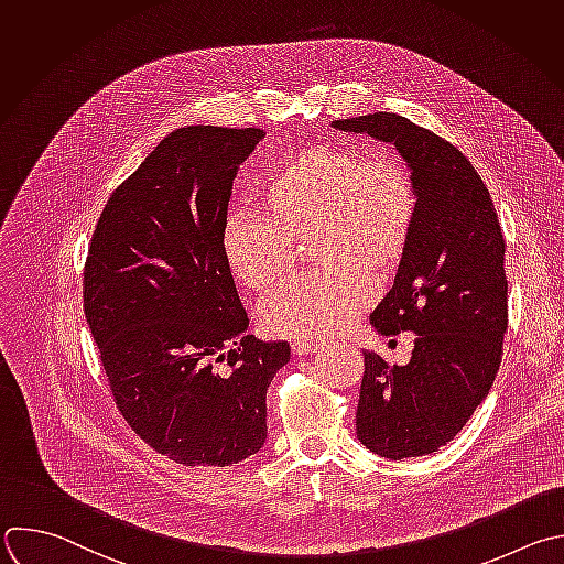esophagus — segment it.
<instances>
[{"label":"esophagus","mask_w":564,"mask_h":564,"mask_svg":"<svg viewBox=\"0 0 564 564\" xmlns=\"http://www.w3.org/2000/svg\"><path fill=\"white\" fill-rule=\"evenodd\" d=\"M316 347H318V343H314V340H294L292 343V351L296 354V356H305V354H312V351H316Z\"/></svg>","instance_id":"obj_1"}]
</instances>
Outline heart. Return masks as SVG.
<instances>
[{
    "mask_svg": "<svg viewBox=\"0 0 564 564\" xmlns=\"http://www.w3.org/2000/svg\"><path fill=\"white\" fill-rule=\"evenodd\" d=\"M261 215L232 213L221 232L228 270L252 292H270L307 243L321 270L292 281L259 310L270 336L312 338L340 332L371 296L373 276L403 261L419 197L408 167L388 152L321 143L281 159L259 183Z\"/></svg>",
    "mask_w": 564,
    "mask_h": 564,
    "instance_id": "heart-1",
    "label": "heart"
}]
</instances>
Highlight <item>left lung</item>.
<instances>
[{"instance_id": "1", "label": "left lung", "mask_w": 564, "mask_h": 564, "mask_svg": "<svg viewBox=\"0 0 564 564\" xmlns=\"http://www.w3.org/2000/svg\"><path fill=\"white\" fill-rule=\"evenodd\" d=\"M332 126L394 143L412 172V241L369 321L381 336L414 332V349L408 365L362 351L356 436L390 460L427 456L465 427L498 373L507 329L505 239L480 174L443 137L394 112Z\"/></svg>"}]
</instances>
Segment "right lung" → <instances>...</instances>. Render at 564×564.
Listing matches in <instances>:
<instances>
[{"label":"right lung","mask_w":564,"mask_h":564,"mask_svg":"<svg viewBox=\"0 0 564 564\" xmlns=\"http://www.w3.org/2000/svg\"><path fill=\"white\" fill-rule=\"evenodd\" d=\"M259 139L261 128L170 132L108 199L84 270V312L119 412L187 467H228L263 447L265 394L290 360L285 340L246 334L221 252L232 178Z\"/></svg>","instance_id":"obj_1"}]
</instances>
